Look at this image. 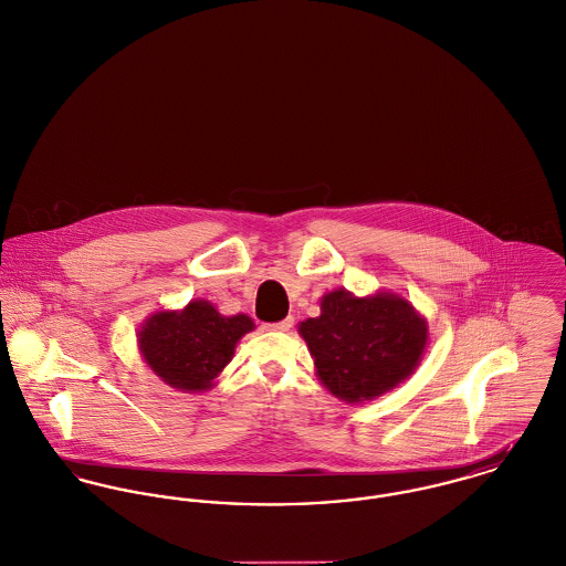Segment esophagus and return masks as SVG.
<instances>
[{"label":"esophagus","mask_w":566,"mask_h":566,"mask_svg":"<svg viewBox=\"0 0 566 566\" xmlns=\"http://www.w3.org/2000/svg\"><path fill=\"white\" fill-rule=\"evenodd\" d=\"M293 316H289V318H284V321H280V323H266L265 329L266 332H289L291 327H293Z\"/></svg>","instance_id":"34e87169"}]
</instances>
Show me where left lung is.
Returning <instances> with one entry per match:
<instances>
[{"label":"left lung","instance_id":"8db88e82","mask_svg":"<svg viewBox=\"0 0 566 566\" xmlns=\"http://www.w3.org/2000/svg\"><path fill=\"white\" fill-rule=\"evenodd\" d=\"M323 385L335 398L364 401L394 389L419 364L428 327L396 295L359 300L346 291L323 297L321 316L300 325Z\"/></svg>","mask_w":566,"mask_h":566}]
</instances>
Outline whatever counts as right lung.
Returning a JSON list of instances; mask_svg holds the SVG:
<instances>
[{"label": "right lung", "mask_w": 566, "mask_h": 566, "mask_svg": "<svg viewBox=\"0 0 566 566\" xmlns=\"http://www.w3.org/2000/svg\"><path fill=\"white\" fill-rule=\"evenodd\" d=\"M254 329L250 316H220L207 301H192L184 312H158L138 333L140 353L167 385L205 391L231 364L241 335Z\"/></svg>", "instance_id": "right-lung-1"}]
</instances>
